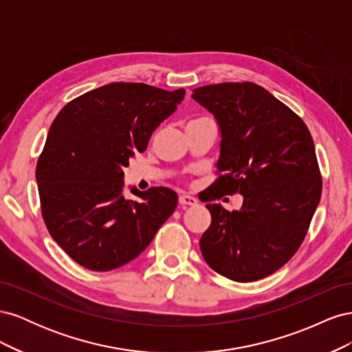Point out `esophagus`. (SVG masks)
Masks as SVG:
<instances>
[{"label": "esophagus", "mask_w": 352, "mask_h": 352, "mask_svg": "<svg viewBox=\"0 0 352 352\" xmlns=\"http://www.w3.org/2000/svg\"><path fill=\"white\" fill-rule=\"evenodd\" d=\"M197 199L194 198V197H190V195H186V194H184V195H180L179 197V204L180 206H195L197 204Z\"/></svg>", "instance_id": "obj_1"}]
</instances>
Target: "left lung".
<instances>
[{"label":"left lung","mask_w":352,"mask_h":352,"mask_svg":"<svg viewBox=\"0 0 352 352\" xmlns=\"http://www.w3.org/2000/svg\"><path fill=\"white\" fill-rule=\"evenodd\" d=\"M220 126L219 177L208 201L241 194V210L207 204L199 248L210 267L235 282L265 278L301 247L322 197L310 131L287 105L252 82L194 89Z\"/></svg>","instance_id":"8db88e82"}]
</instances>
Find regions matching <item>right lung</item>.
Returning a JSON list of instances; mask_svg holds the SVG:
<instances>
[{
	"label": "right lung",
	"instance_id": "obj_1",
	"mask_svg": "<svg viewBox=\"0 0 352 352\" xmlns=\"http://www.w3.org/2000/svg\"><path fill=\"white\" fill-rule=\"evenodd\" d=\"M185 89L114 82L72 100L52 122L36 163L45 226L72 260L109 272L140 255L173 214L177 195L150 188L123 197V168L145 151Z\"/></svg>",
	"mask_w": 352,
	"mask_h": 352
}]
</instances>
